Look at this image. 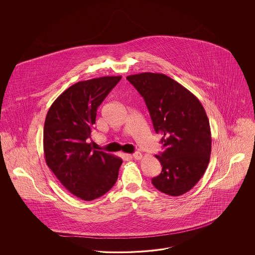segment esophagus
Listing matches in <instances>:
<instances>
[{
    "mask_svg": "<svg viewBox=\"0 0 255 255\" xmlns=\"http://www.w3.org/2000/svg\"><path fill=\"white\" fill-rule=\"evenodd\" d=\"M132 157L134 159H140V158H142V154L139 153V152H135V153H133V155H132Z\"/></svg>",
    "mask_w": 255,
    "mask_h": 255,
    "instance_id": "1",
    "label": "esophagus"
}]
</instances>
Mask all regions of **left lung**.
<instances>
[{"label":"left lung","instance_id":"obj_1","mask_svg":"<svg viewBox=\"0 0 255 255\" xmlns=\"http://www.w3.org/2000/svg\"><path fill=\"white\" fill-rule=\"evenodd\" d=\"M127 80L143 97L164 151L156 155L162 166L152 179L162 193L181 196L206 172L211 153V133L206 111L187 89L162 73H142Z\"/></svg>","mask_w":255,"mask_h":255}]
</instances>
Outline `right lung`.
Segmentation results:
<instances>
[{"instance_id":"1","label":"right lung","mask_w":255,"mask_h":255,"mask_svg":"<svg viewBox=\"0 0 255 255\" xmlns=\"http://www.w3.org/2000/svg\"><path fill=\"white\" fill-rule=\"evenodd\" d=\"M122 76H104L71 86L50 106L44 126L47 165L59 182L84 201L107 193L119 177L122 159L88 143L98 106Z\"/></svg>"}]
</instances>
